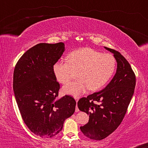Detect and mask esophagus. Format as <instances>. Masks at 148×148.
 I'll list each match as a JSON object with an SVG mask.
<instances>
[{
	"label": "esophagus",
	"mask_w": 148,
	"mask_h": 148,
	"mask_svg": "<svg viewBox=\"0 0 148 148\" xmlns=\"http://www.w3.org/2000/svg\"><path fill=\"white\" fill-rule=\"evenodd\" d=\"M77 101H78V100H76V102H77ZM79 109H78V107H77V105H76V108H75V112H79Z\"/></svg>",
	"instance_id": "1"
}]
</instances>
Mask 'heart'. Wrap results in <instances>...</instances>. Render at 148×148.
<instances>
[{
	"mask_svg": "<svg viewBox=\"0 0 148 148\" xmlns=\"http://www.w3.org/2000/svg\"><path fill=\"white\" fill-rule=\"evenodd\" d=\"M116 59L111 54H102L91 48L73 50L68 61H58L53 65V73L60 82L65 84L73 77V70L77 71V80L63 87L64 93L78 97L88 88L97 91L112 77L116 69Z\"/></svg>",
	"mask_w": 148,
	"mask_h": 148,
	"instance_id": "obj_1",
	"label": "heart"
}]
</instances>
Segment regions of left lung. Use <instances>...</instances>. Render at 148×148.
<instances>
[{"label":"left lung","instance_id":"1","mask_svg":"<svg viewBox=\"0 0 148 148\" xmlns=\"http://www.w3.org/2000/svg\"><path fill=\"white\" fill-rule=\"evenodd\" d=\"M105 48L114 54L117 62L115 75L104 89L77 102L79 110L89 115L88 123L80 127L81 131L86 137L97 140L105 138L121 125L136 86V77L129 62L119 52Z\"/></svg>","mask_w":148,"mask_h":148}]
</instances>
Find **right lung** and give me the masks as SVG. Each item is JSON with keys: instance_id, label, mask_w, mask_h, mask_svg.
Listing matches in <instances>:
<instances>
[{"instance_id": "add662e5", "label": "right lung", "mask_w": 148, "mask_h": 148, "mask_svg": "<svg viewBox=\"0 0 148 148\" xmlns=\"http://www.w3.org/2000/svg\"><path fill=\"white\" fill-rule=\"evenodd\" d=\"M64 50L62 42L39 43L22 55L14 71L13 90L21 115L29 130L41 138L62 131L75 109L73 98H58L60 84L53 68Z\"/></svg>"}]
</instances>
